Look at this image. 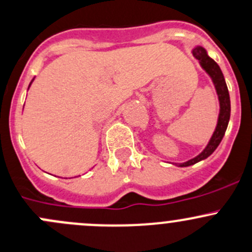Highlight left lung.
<instances>
[{
	"mask_svg": "<svg viewBox=\"0 0 252 252\" xmlns=\"http://www.w3.org/2000/svg\"><path fill=\"white\" fill-rule=\"evenodd\" d=\"M192 55L196 60H198V63L202 67L203 71L211 77L212 83H213L214 88H216L217 95H218L219 115L218 121H217L216 129H214L213 134H212L211 139L208 141L205 149H203L198 156H196L195 158L189 159L188 161H184V163H175L176 165L181 166V168H183V166L193 165V164L208 158V157L216 151L217 147L219 146V143H220L221 139H223L224 133H225L226 127H228L229 124V119H230V98H229L228 87H226L225 79H224L223 73H221L220 67L218 66V63H217L213 59H211V57L208 56L205 47L200 46V45L193 47Z\"/></svg>",
	"mask_w": 252,
	"mask_h": 252,
	"instance_id": "1",
	"label": "left lung"
}]
</instances>
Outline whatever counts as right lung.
<instances>
[{
  "mask_svg": "<svg viewBox=\"0 0 252 252\" xmlns=\"http://www.w3.org/2000/svg\"><path fill=\"white\" fill-rule=\"evenodd\" d=\"M33 81H34V78H33V79H32V82H31V84H29V87H31V86H32V83H33ZM29 87H28V89H29Z\"/></svg>",
  "mask_w": 252,
  "mask_h": 252,
  "instance_id": "1",
  "label": "right lung"
}]
</instances>
